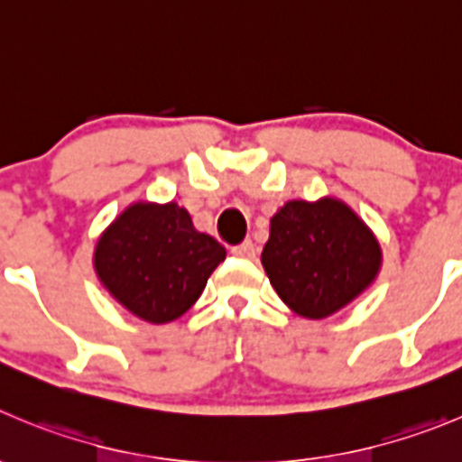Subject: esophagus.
Returning a JSON list of instances; mask_svg holds the SVG:
<instances>
[{"label":"esophagus","mask_w":462,"mask_h":462,"mask_svg":"<svg viewBox=\"0 0 462 462\" xmlns=\"http://www.w3.org/2000/svg\"><path fill=\"white\" fill-rule=\"evenodd\" d=\"M232 255L241 257V260H251V257H255V244L253 241H241L239 245L232 248Z\"/></svg>","instance_id":"34e87169"}]
</instances>
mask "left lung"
I'll list each match as a JSON object with an SVG mask.
<instances>
[{
  "label": "left lung",
  "mask_w": 462,
  "mask_h": 462,
  "mask_svg": "<svg viewBox=\"0 0 462 462\" xmlns=\"http://www.w3.org/2000/svg\"><path fill=\"white\" fill-rule=\"evenodd\" d=\"M262 264L287 308L326 319L374 282L381 245L342 200H290L271 218Z\"/></svg>",
  "instance_id": "left-lung-1"
}]
</instances>
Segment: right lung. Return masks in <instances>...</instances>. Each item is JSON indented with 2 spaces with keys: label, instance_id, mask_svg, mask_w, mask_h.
<instances>
[{
  "label": "right lung",
  "instance_id": "1",
  "mask_svg": "<svg viewBox=\"0 0 462 462\" xmlns=\"http://www.w3.org/2000/svg\"><path fill=\"white\" fill-rule=\"evenodd\" d=\"M226 260L214 236L198 232L178 202H134L102 232L95 273L123 308L150 323L182 317Z\"/></svg>",
  "mask_w": 462,
  "mask_h": 462
}]
</instances>
